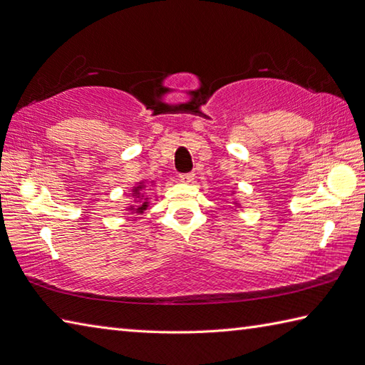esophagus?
I'll return each mask as SVG.
<instances>
[{
  "instance_id": "34e87169",
  "label": "esophagus",
  "mask_w": 365,
  "mask_h": 365,
  "mask_svg": "<svg viewBox=\"0 0 365 365\" xmlns=\"http://www.w3.org/2000/svg\"><path fill=\"white\" fill-rule=\"evenodd\" d=\"M178 180L183 182V183H192V180H195V174H192V173L180 174V175H178Z\"/></svg>"
}]
</instances>
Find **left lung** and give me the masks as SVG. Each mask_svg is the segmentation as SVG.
<instances>
[{"mask_svg":"<svg viewBox=\"0 0 365 365\" xmlns=\"http://www.w3.org/2000/svg\"><path fill=\"white\" fill-rule=\"evenodd\" d=\"M232 195H234V192H232ZM234 204H235V207H240V204L237 202V200H235V202H234Z\"/></svg>","mask_w":365,"mask_h":365,"instance_id":"obj_1","label":"left lung"}]
</instances>
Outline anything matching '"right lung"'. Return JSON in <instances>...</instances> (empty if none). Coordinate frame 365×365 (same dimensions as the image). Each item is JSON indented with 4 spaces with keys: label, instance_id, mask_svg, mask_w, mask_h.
Wrapping results in <instances>:
<instances>
[{
    "label": "right lung",
    "instance_id": "right-lung-1",
    "mask_svg": "<svg viewBox=\"0 0 365 365\" xmlns=\"http://www.w3.org/2000/svg\"><path fill=\"white\" fill-rule=\"evenodd\" d=\"M153 183V180L150 182ZM147 183L145 182H139L136 183L133 188H131V192H128V195L133 197V204H130L127 207V210L131 212V213H136V215H143L144 210L147 207H149V197H147Z\"/></svg>",
    "mask_w": 365,
    "mask_h": 365
}]
</instances>
